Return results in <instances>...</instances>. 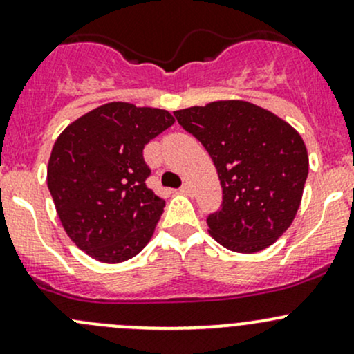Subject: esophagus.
Instances as JSON below:
<instances>
[{
	"instance_id": "34e87169",
	"label": "esophagus",
	"mask_w": 354,
	"mask_h": 354,
	"mask_svg": "<svg viewBox=\"0 0 354 354\" xmlns=\"http://www.w3.org/2000/svg\"><path fill=\"white\" fill-rule=\"evenodd\" d=\"M180 192L185 194V196H192V187H191V184H187V182H185V184H182Z\"/></svg>"
}]
</instances>
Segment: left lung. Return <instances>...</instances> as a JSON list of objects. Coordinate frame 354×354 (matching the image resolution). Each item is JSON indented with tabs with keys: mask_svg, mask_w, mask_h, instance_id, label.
<instances>
[{
	"mask_svg": "<svg viewBox=\"0 0 354 354\" xmlns=\"http://www.w3.org/2000/svg\"><path fill=\"white\" fill-rule=\"evenodd\" d=\"M218 170L221 209L207 216L224 248L257 253L294 221L309 174L302 136L287 121L248 101H216L174 111Z\"/></svg>",
	"mask_w": 354,
	"mask_h": 354,
	"instance_id": "obj_1",
	"label": "left lung"
}]
</instances>
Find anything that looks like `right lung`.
I'll return each mask as SVG.
<instances>
[{
  "mask_svg": "<svg viewBox=\"0 0 354 354\" xmlns=\"http://www.w3.org/2000/svg\"><path fill=\"white\" fill-rule=\"evenodd\" d=\"M174 123L165 109L108 102L55 140L48 191L66 233L94 260L120 263L150 241L165 201L147 187L143 148Z\"/></svg>",
  "mask_w": 354,
  "mask_h": 354,
  "instance_id": "right-lung-1",
  "label": "right lung"
}]
</instances>
